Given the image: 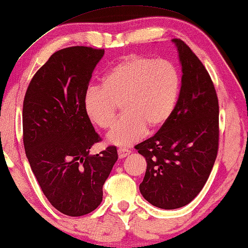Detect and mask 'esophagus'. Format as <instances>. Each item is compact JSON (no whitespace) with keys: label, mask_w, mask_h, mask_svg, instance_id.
Masks as SVG:
<instances>
[{"label":"esophagus","mask_w":248,"mask_h":248,"mask_svg":"<svg viewBox=\"0 0 248 248\" xmlns=\"http://www.w3.org/2000/svg\"><path fill=\"white\" fill-rule=\"evenodd\" d=\"M117 153H119V157L120 158H124L131 154V151L126 150V148H120L119 151H117Z\"/></svg>","instance_id":"34e87169"}]
</instances>
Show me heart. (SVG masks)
Listing matches in <instances>:
<instances>
[{"instance_id": "obj_1", "label": "heart", "mask_w": 248, "mask_h": 248, "mask_svg": "<svg viewBox=\"0 0 248 248\" xmlns=\"http://www.w3.org/2000/svg\"><path fill=\"white\" fill-rule=\"evenodd\" d=\"M101 86H91L84 109L103 129L113 126L119 106L123 116L108 135V142L128 147L140 140L147 127L157 129L170 119L181 91V74L167 60L132 54L108 70Z\"/></svg>"}]
</instances>
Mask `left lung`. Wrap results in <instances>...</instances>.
Wrapping results in <instances>:
<instances>
[{"instance_id": "left-lung-1", "label": "left lung", "mask_w": 248, "mask_h": 248, "mask_svg": "<svg viewBox=\"0 0 248 248\" xmlns=\"http://www.w3.org/2000/svg\"><path fill=\"white\" fill-rule=\"evenodd\" d=\"M182 65L176 108L154 136L135 148L147 167L140 190L163 209L190 203L204 187L218 151V100L206 68L192 49L173 39Z\"/></svg>"}]
</instances>
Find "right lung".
<instances>
[{"mask_svg": "<svg viewBox=\"0 0 248 248\" xmlns=\"http://www.w3.org/2000/svg\"><path fill=\"white\" fill-rule=\"evenodd\" d=\"M104 49L72 46L55 52L30 82L23 102V143L42 192L68 216L93 212L117 161L115 146L90 150L101 137L84 109V95Z\"/></svg>", "mask_w": 248, "mask_h": 248, "instance_id": "right-lung-1", "label": "right lung"}]
</instances>
